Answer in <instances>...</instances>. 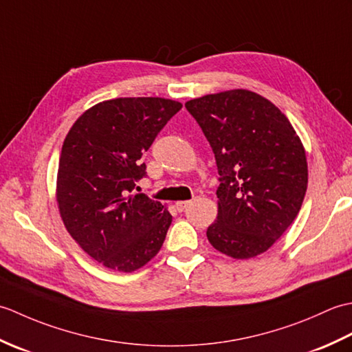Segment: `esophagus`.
<instances>
[{"label":"esophagus","mask_w":352,"mask_h":352,"mask_svg":"<svg viewBox=\"0 0 352 352\" xmlns=\"http://www.w3.org/2000/svg\"><path fill=\"white\" fill-rule=\"evenodd\" d=\"M190 204V201H177L175 203V208L178 212H183L186 207H188Z\"/></svg>","instance_id":"1"}]
</instances>
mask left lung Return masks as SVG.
Here are the masks:
<instances>
[{
  "label": "left lung",
  "mask_w": 352,
  "mask_h": 352,
  "mask_svg": "<svg viewBox=\"0 0 352 352\" xmlns=\"http://www.w3.org/2000/svg\"><path fill=\"white\" fill-rule=\"evenodd\" d=\"M184 106L210 142L221 175L208 242L236 260L260 256L301 210L309 169L300 136L275 104L246 89Z\"/></svg>",
  "instance_id": "obj_1"
}]
</instances>
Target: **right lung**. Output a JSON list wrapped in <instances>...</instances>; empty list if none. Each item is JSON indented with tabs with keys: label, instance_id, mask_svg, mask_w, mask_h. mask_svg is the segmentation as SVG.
<instances>
[{
	"label": "right lung",
	"instance_id": "add662e5",
	"mask_svg": "<svg viewBox=\"0 0 352 352\" xmlns=\"http://www.w3.org/2000/svg\"><path fill=\"white\" fill-rule=\"evenodd\" d=\"M182 102L159 96L95 104L68 131L58 160L56 199L71 237L111 271L133 272L157 256L172 216L136 193L142 155Z\"/></svg>",
	"mask_w": 352,
	"mask_h": 352
}]
</instances>
